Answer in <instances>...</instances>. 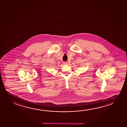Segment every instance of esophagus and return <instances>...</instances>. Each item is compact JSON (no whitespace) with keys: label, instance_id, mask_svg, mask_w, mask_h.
I'll return each instance as SVG.
<instances>
[{"label":"esophagus","instance_id":"obj_1","mask_svg":"<svg viewBox=\"0 0 127 127\" xmlns=\"http://www.w3.org/2000/svg\"><path fill=\"white\" fill-rule=\"evenodd\" d=\"M63 64H67V63H66V62H64V63H63Z\"/></svg>","mask_w":127,"mask_h":127}]
</instances>
